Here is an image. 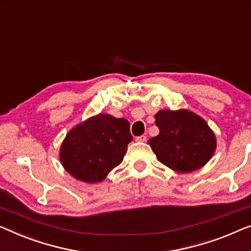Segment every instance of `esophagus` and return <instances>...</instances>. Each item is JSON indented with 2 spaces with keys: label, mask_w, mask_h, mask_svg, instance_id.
Listing matches in <instances>:
<instances>
[{
  "label": "esophagus",
  "mask_w": 251,
  "mask_h": 251,
  "mask_svg": "<svg viewBox=\"0 0 251 251\" xmlns=\"http://www.w3.org/2000/svg\"><path fill=\"white\" fill-rule=\"evenodd\" d=\"M146 139H147V137L146 136H138V137H136V141H138V143H145V141H146Z\"/></svg>",
  "instance_id": "esophagus-1"
}]
</instances>
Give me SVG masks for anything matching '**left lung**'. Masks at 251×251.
<instances>
[{
    "instance_id": "8db88e82",
    "label": "left lung",
    "mask_w": 251,
    "mask_h": 251,
    "mask_svg": "<svg viewBox=\"0 0 251 251\" xmlns=\"http://www.w3.org/2000/svg\"><path fill=\"white\" fill-rule=\"evenodd\" d=\"M155 123L159 133L148 143L158 161L170 169L192 172L204 166L215 151V134L190 111L162 110L155 115Z\"/></svg>"
}]
</instances>
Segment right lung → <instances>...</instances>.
Wrapping results in <instances>:
<instances>
[{"label":"right lung","instance_id":"add662e5","mask_svg":"<svg viewBox=\"0 0 251 251\" xmlns=\"http://www.w3.org/2000/svg\"><path fill=\"white\" fill-rule=\"evenodd\" d=\"M131 140L128 120L99 114L67 134L61 146L60 159L75 179L100 182L122 162Z\"/></svg>","mask_w":251,"mask_h":251}]
</instances>
